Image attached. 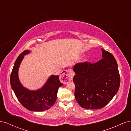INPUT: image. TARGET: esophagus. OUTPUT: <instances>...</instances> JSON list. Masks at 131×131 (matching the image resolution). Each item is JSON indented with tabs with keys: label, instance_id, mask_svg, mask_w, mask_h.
<instances>
[{
	"label": "esophagus",
	"instance_id": "1",
	"mask_svg": "<svg viewBox=\"0 0 131 131\" xmlns=\"http://www.w3.org/2000/svg\"><path fill=\"white\" fill-rule=\"evenodd\" d=\"M74 75V73L72 69H67L64 73L61 74L60 80L63 83L66 84V83L69 82L70 80H72Z\"/></svg>",
	"mask_w": 131,
	"mask_h": 131
}]
</instances>
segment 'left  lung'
<instances>
[{
  "mask_svg": "<svg viewBox=\"0 0 131 131\" xmlns=\"http://www.w3.org/2000/svg\"><path fill=\"white\" fill-rule=\"evenodd\" d=\"M101 60L77 63L73 68L75 97L82 108L96 109L104 107L118 90L120 77L113 55L102 49Z\"/></svg>",
  "mask_w": 131,
  "mask_h": 131,
  "instance_id": "obj_1",
  "label": "left lung"
}]
</instances>
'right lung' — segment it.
<instances>
[{"mask_svg":"<svg viewBox=\"0 0 131 131\" xmlns=\"http://www.w3.org/2000/svg\"><path fill=\"white\" fill-rule=\"evenodd\" d=\"M30 51L25 50L16 60L10 76L11 88L20 103L27 109L34 112H42L49 109L56 102L58 90L62 84L59 75H51L43 88L36 91H29L23 88L19 81L18 70L24 57Z\"/></svg>","mask_w":131,"mask_h":131,"instance_id":"right-lung-1","label":"right lung"}]
</instances>
